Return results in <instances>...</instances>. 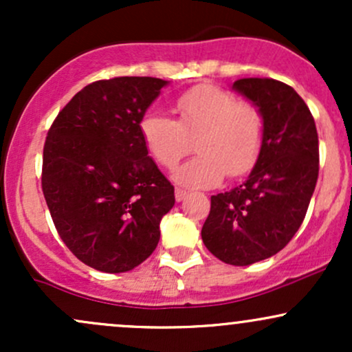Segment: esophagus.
<instances>
[{
    "instance_id": "obj_1",
    "label": "esophagus",
    "mask_w": 352,
    "mask_h": 352,
    "mask_svg": "<svg viewBox=\"0 0 352 352\" xmlns=\"http://www.w3.org/2000/svg\"><path fill=\"white\" fill-rule=\"evenodd\" d=\"M187 195H188V193L185 192V190H182V188H175V200H177V201L185 200V199H187Z\"/></svg>"
}]
</instances>
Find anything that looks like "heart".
<instances>
[{
    "label": "heart",
    "instance_id": "1",
    "mask_svg": "<svg viewBox=\"0 0 352 352\" xmlns=\"http://www.w3.org/2000/svg\"><path fill=\"white\" fill-rule=\"evenodd\" d=\"M177 119L151 111L139 122L140 137L160 167L172 168L192 151L173 173L187 188H210L225 175L238 179L256 164L263 148L265 119L252 102L238 100L225 89L201 84L175 100Z\"/></svg>",
    "mask_w": 352,
    "mask_h": 352
}]
</instances>
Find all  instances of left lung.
<instances>
[{"mask_svg": "<svg viewBox=\"0 0 352 352\" xmlns=\"http://www.w3.org/2000/svg\"><path fill=\"white\" fill-rule=\"evenodd\" d=\"M233 89L263 114V148L243 184L212 197L201 240L223 263L246 266L276 254L301 227L318 182L319 147L313 116L292 86L245 78Z\"/></svg>", "mask_w": 352, "mask_h": 352, "instance_id": "left-lung-1", "label": "left lung"}]
</instances>
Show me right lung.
Returning <instances> with one entry per match:
<instances>
[{"label": "right lung", "mask_w": 352, "mask_h": 352, "mask_svg": "<svg viewBox=\"0 0 352 352\" xmlns=\"http://www.w3.org/2000/svg\"><path fill=\"white\" fill-rule=\"evenodd\" d=\"M167 80H96L59 111L43 151L41 185L60 240L91 268L124 273L147 260L173 185L148 157L139 122Z\"/></svg>", "instance_id": "add662e5"}]
</instances>
